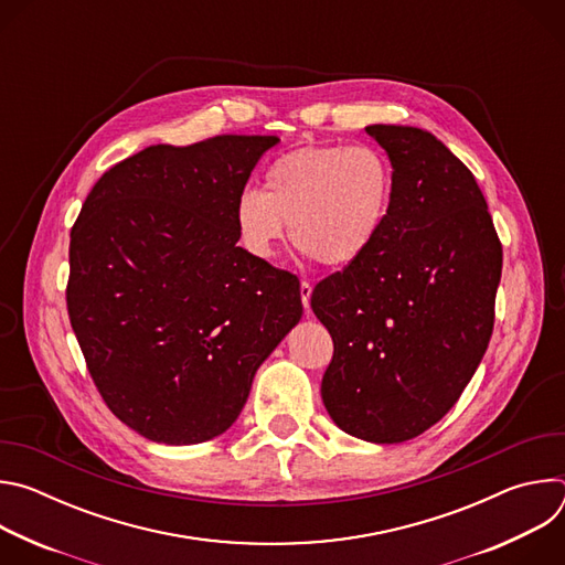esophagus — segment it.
I'll use <instances>...</instances> for the list:
<instances>
[{"label": "esophagus", "instance_id": "obj_1", "mask_svg": "<svg viewBox=\"0 0 565 565\" xmlns=\"http://www.w3.org/2000/svg\"><path fill=\"white\" fill-rule=\"evenodd\" d=\"M299 295H301V303H303V308L308 310V308H310V295H312V286H310L308 281H301V286H299Z\"/></svg>", "mask_w": 565, "mask_h": 565}]
</instances>
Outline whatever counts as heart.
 I'll list each match as a JSON object with an SVG mask.
<instances>
[{"instance_id":"b5f03b06","label":"heart","mask_w":565,"mask_h":565,"mask_svg":"<svg viewBox=\"0 0 565 565\" xmlns=\"http://www.w3.org/2000/svg\"><path fill=\"white\" fill-rule=\"evenodd\" d=\"M395 172L371 145H306L275 158L264 192L246 190L234 207L241 244L273 259L288 225L299 253L331 270L358 264L382 234Z\"/></svg>"}]
</instances>
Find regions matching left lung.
Here are the masks:
<instances>
[{"mask_svg":"<svg viewBox=\"0 0 565 565\" xmlns=\"http://www.w3.org/2000/svg\"><path fill=\"white\" fill-rule=\"evenodd\" d=\"M395 172L375 246L319 281L310 308L333 338L321 399L366 443H405L460 397L494 329L503 250L473 174L427 129L369 125Z\"/></svg>","mask_w":565,"mask_h":565,"instance_id":"8db88e82","label":"left lung"}]
</instances>
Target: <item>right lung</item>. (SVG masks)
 <instances>
[{"instance_id":"add662e5","label":"right lung","mask_w":565,"mask_h":565,"mask_svg":"<svg viewBox=\"0 0 565 565\" xmlns=\"http://www.w3.org/2000/svg\"><path fill=\"white\" fill-rule=\"evenodd\" d=\"M277 142L147 147L103 174L71 230L73 333L111 414L151 443L227 431L299 324L297 277L236 246V201Z\"/></svg>"}]
</instances>
